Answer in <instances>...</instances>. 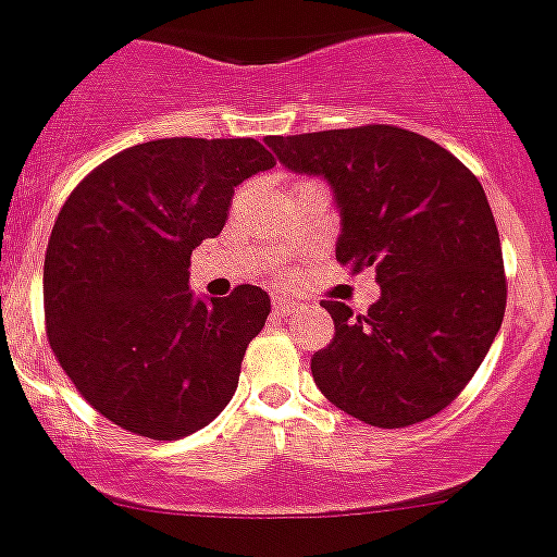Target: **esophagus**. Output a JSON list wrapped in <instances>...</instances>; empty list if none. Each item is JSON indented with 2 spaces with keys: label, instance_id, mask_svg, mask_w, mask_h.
<instances>
[{
  "label": "esophagus",
  "instance_id": "esophagus-1",
  "mask_svg": "<svg viewBox=\"0 0 557 557\" xmlns=\"http://www.w3.org/2000/svg\"><path fill=\"white\" fill-rule=\"evenodd\" d=\"M298 311V304L295 300H287V298H275L273 300V314L275 317H289Z\"/></svg>",
  "mask_w": 557,
  "mask_h": 557
}]
</instances>
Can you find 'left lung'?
<instances>
[{"mask_svg":"<svg viewBox=\"0 0 557 557\" xmlns=\"http://www.w3.org/2000/svg\"><path fill=\"white\" fill-rule=\"evenodd\" d=\"M264 145L289 172L331 185L338 262L377 270L380 300L367 314L322 300L336 336L311 358L317 388L383 429L441 412L481 367L506 311L500 235L475 174L396 125L268 136Z\"/></svg>","mask_w":557,"mask_h":557,"instance_id":"1","label":"left lung"}]
</instances>
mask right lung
<instances>
[{
	"mask_svg": "<svg viewBox=\"0 0 557 557\" xmlns=\"http://www.w3.org/2000/svg\"><path fill=\"white\" fill-rule=\"evenodd\" d=\"M275 166L257 139H156L76 185L51 230L46 333L78 394L152 441L208 426L235 396L270 298L240 284L196 298L190 253L226 224L235 188Z\"/></svg>",
	"mask_w": 557,
	"mask_h": 557,
	"instance_id": "add662e5",
	"label": "right lung"
}]
</instances>
